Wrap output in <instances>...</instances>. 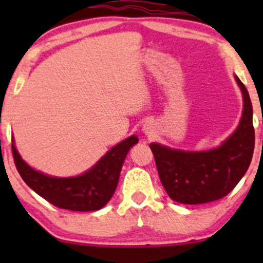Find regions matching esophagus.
I'll use <instances>...</instances> for the list:
<instances>
[{
	"label": "esophagus",
	"mask_w": 263,
	"mask_h": 263,
	"mask_svg": "<svg viewBox=\"0 0 263 263\" xmlns=\"http://www.w3.org/2000/svg\"><path fill=\"white\" fill-rule=\"evenodd\" d=\"M156 123L152 121H147L143 126H142V132L146 136H153L156 134Z\"/></svg>",
	"instance_id": "1"
}]
</instances>
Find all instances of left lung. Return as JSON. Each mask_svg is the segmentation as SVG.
I'll return each mask as SVG.
<instances>
[{
	"label": "left lung",
	"mask_w": 263,
	"mask_h": 263,
	"mask_svg": "<svg viewBox=\"0 0 263 263\" xmlns=\"http://www.w3.org/2000/svg\"><path fill=\"white\" fill-rule=\"evenodd\" d=\"M243 99L240 123L219 147L183 151L149 144L165 192L182 204H204L226 197L245 176L255 148L252 104L247 89L235 75Z\"/></svg>",
	"instance_id": "1"
}]
</instances>
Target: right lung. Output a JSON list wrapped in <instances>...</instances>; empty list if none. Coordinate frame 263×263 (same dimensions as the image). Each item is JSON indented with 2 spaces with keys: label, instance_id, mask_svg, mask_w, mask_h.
<instances>
[{
  "label": "right lung",
  "instance_id": "obj_1",
  "mask_svg": "<svg viewBox=\"0 0 263 263\" xmlns=\"http://www.w3.org/2000/svg\"><path fill=\"white\" fill-rule=\"evenodd\" d=\"M137 142V136L126 138L85 173L66 178L52 177L33 170L18 153L13 140L12 153L25 183L50 204L71 211H95L104 208L112 198L126 156Z\"/></svg>",
  "mask_w": 263,
  "mask_h": 263
}]
</instances>
